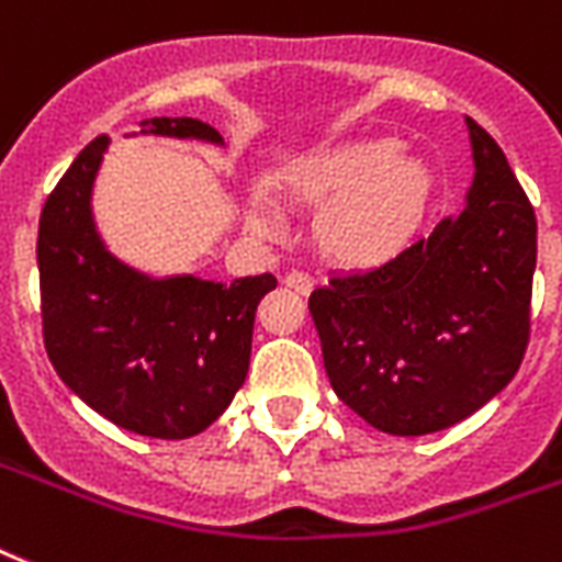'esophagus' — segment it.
Listing matches in <instances>:
<instances>
[{
	"label": "esophagus",
	"mask_w": 562,
	"mask_h": 562,
	"mask_svg": "<svg viewBox=\"0 0 562 562\" xmlns=\"http://www.w3.org/2000/svg\"><path fill=\"white\" fill-rule=\"evenodd\" d=\"M284 284L290 286V290H295L299 295H307L310 290H313V278H310L307 272H302V269H293V272H286Z\"/></svg>",
	"instance_id": "34e87169"
}]
</instances>
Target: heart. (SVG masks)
<instances>
[{
    "label": "heart",
    "instance_id": "b5f03b06",
    "mask_svg": "<svg viewBox=\"0 0 562 562\" xmlns=\"http://www.w3.org/2000/svg\"><path fill=\"white\" fill-rule=\"evenodd\" d=\"M281 194L302 209H322L316 240L325 258L376 269L415 244L432 203V170L401 154L394 138H357L281 170ZM249 226L263 237L284 228L267 203H252Z\"/></svg>",
    "mask_w": 562,
    "mask_h": 562
}]
</instances>
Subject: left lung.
I'll use <instances>...</instances> for the list:
<instances>
[{
  "label": "left lung",
  "mask_w": 562,
  "mask_h": 562,
  "mask_svg": "<svg viewBox=\"0 0 562 562\" xmlns=\"http://www.w3.org/2000/svg\"><path fill=\"white\" fill-rule=\"evenodd\" d=\"M473 186L392 263L310 293L336 397L389 435L470 417L519 371L531 334L537 217L502 147L467 119Z\"/></svg>",
  "instance_id": "obj_1"
}]
</instances>
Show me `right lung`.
<instances>
[{"label": "right lung", "instance_id": "1", "mask_svg": "<svg viewBox=\"0 0 562 562\" xmlns=\"http://www.w3.org/2000/svg\"><path fill=\"white\" fill-rule=\"evenodd\" d=\"M142 133L223 145L196 119L142 121ZM110 138L89 142L63 173L37 235L43 342L80 401L121 429L182 441L209 429L244 385L255 310L276 276L232 284L194 276L150 278L103 246L92 186Z\"/></svg>", "mask_w": 562, "mask_h": 562}]
</instances>
